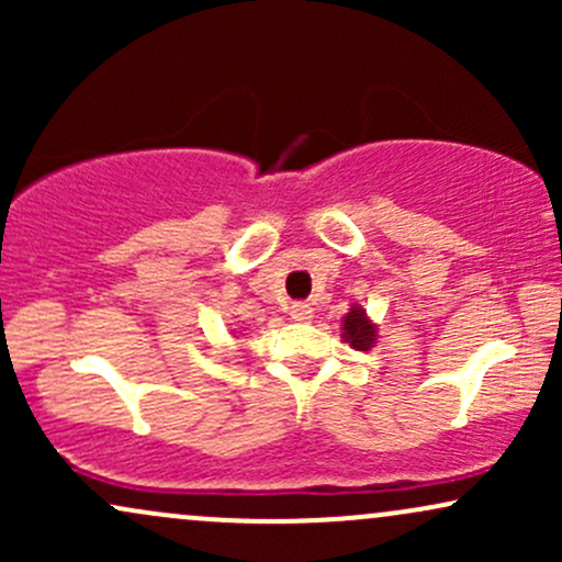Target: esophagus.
I'll return each mask as SVG.
<instances>
[{"label": "esophagus", "mask_w": 562, "mask_h": 562, "mask_svg": "<svg viewBox=\"0 0 562 562\" xmlns=\"http://www.w3.org/2000/svg\"><path fill=\"white\" fill-rule=\"evenodd\" d=\"M314 317V308L308 303H293L290 306V319L293 322H312Z\"/></svg>", "instance_id": "obj_1"}]
</instances>
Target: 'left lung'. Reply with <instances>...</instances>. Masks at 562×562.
Instances as JSON below:
<instances>
[{"label": "left lung", "instance_id": "left-lung-1", "mask_svg": "<svg viewBox=\"0 0 562 562\" xmlns=\"http://www.w3.org/2000/svg\"><path fill=\"white\" fill-rule=\"evenodd\" d=\"M344 340L357 351H370L378 340V327L372 325V319L367 317L362 306L353 303L351 312L344 317Z\"/></svg>", "mask_w": 562, "mask_h": 562}]
</instances>
